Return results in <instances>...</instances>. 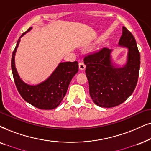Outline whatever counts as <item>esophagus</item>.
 I'll return each instance as SVG.
<instances>
[{
	"label": "esophagus",
	"mask_w": 151,
	"mask_h": 151,
	"mask_svg": "<svg viewBox=\"0 0 151 151\" xmlns=\"http://www.w3.org/2000/svg\"><path fill=\"white\" fill-rule=\"evenodd\" d=\"M79 70H83L86 68V65L84 64V63H83V61L79 62Z\"/></svg>",
	"instance_id": "34e87169"
}]
</instances>
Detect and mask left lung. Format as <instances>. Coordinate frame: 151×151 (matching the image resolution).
<instances>
[{
	"instance_id": "8db88e82",
	"label": "left lung",
	"mask_w": 151,
	"mask_h": 151,
	"mask_svg": "<svg viewBox=\"0 0 151 151\" xmlns=\"http://www.w3.org/2000/svg\"><path fill=\"white\" fill-rule=\"evenodd\" d=\"M118 44L128 48L127 63L122 68L112 63L111 49L108 48L88 54L83 59L90 95L101 107H114L125 102L138 81L140 53L134 36L124 26Z\"/></svg>"
}]
</instances>
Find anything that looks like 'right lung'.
<instances>
[{
  "label": "right lung",
  "mask_w": 151,
  "mask_h": 151,
  "mask_svg": "<svg viewBox=\"0 0 151 151\" xmlns=\"http://www.w3.org/2000/svg\"><path fill=\"white\" fill-rule=\"evenodd\" d=\"M32 29L28 28L21 35L12 53V71L13 78L19 93L25 101L40 109H53L56 108L66 94L72 77L77 73V61L60 63L51 75L42 83L31 86L24 83L20 79L15 68L14 56L20 38Z\"/></svg>",
  "instance_id": "obj_1"
}]
</instances>
